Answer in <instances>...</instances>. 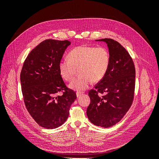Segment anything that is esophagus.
Returning <instances> with one entry per match:
<instances>
[{
	"mask_svg": "<svg viewBox=\"0 0 159 159\" xmlns=\"http://www.w3.org/2000/svg\"><path fill=\"white\" fill-rule=\"evenodd\" d=\"M81 95H83V93H82V92H77V93H76L77 98H80Z\"/></svg>",
	"mask_w": 159,
	"mask_h": 159,
	"instance_id": "1",
	"label": "esophagus"
}]
</instances>
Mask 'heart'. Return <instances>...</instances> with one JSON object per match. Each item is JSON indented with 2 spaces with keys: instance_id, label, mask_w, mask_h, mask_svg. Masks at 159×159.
Returning a JSON list of instances; mask_svg holds the SVG:
<instances>
[{
  "instance_id": "b5f03b06",
  "label": "heart",
  "mask_w": 159,
  "mask_h": 159,
  "mask_svg": "<svg viewBox=\"0 0 159 159\" xmlns=\"http://www.w3.org/2000/svg\"><path fill=\"white\" fill-rule=\"evenodd\" d=\"M68 57V59H62L59 62L60 74L64 80L71 81L78 69L80 75L69 85L78 91L87 89L91 81L98 83L102 80L110 65V53L102 46H78L70 52Z\"/></svg>"
}]
</instances>
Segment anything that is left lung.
I'll use <instances>...</instances> for the list:
<instances>
[{
  "label": "left lung",
  "instance_id": "8db88e82",
  "mask_svg": "<svg viewBox=\"0 0 159 159\" xmlns=\"http://www.w3.org/2000/svg\"><path fill=\"white\" fill-rule=\"evenodd\" d=\"M95 41L106 43L111 60L106 75L89 91L87 115L95 125L107 128L121 121L131 106L135 68L128 52L118 42L110 38Z\"/></svg>",
  "mask_w": 159,
  "mask_h": 159
}]
</instances>
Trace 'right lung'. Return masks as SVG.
Segmentation results:
<instances>
[{"label": "right lung", "instance_id": "add662e5", "mask_svg": "<svg viewBox=\"0 0 159 159\" xmlns=\"http://www.w3.org/2000/svg\"><path fill=\"white\" fill-rule=\"evenodd\" d=\"M68 40L48 39L28 55L20 73L22 92L28 113L40 126L55 129L69 116L71 105L77 98L66 87L58 69ZM64 91L61 96L57 93Z\"/></svg>", "mask_w": 159, "mask_h": 159}]
</instances>
